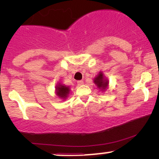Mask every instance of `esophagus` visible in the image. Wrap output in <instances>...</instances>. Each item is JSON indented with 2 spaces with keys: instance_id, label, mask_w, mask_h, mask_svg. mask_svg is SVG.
<instances>
[{
  "instance_id": "1",
  "label": "esophagus",
  "mask_w": 159,
  "mask_h": 159,
  "mask_svg": "<svg viewBox=\"0 0 159 159\" xmlns=\"http://www.w3.org/2000/svg\"><path fill=\"white\" fill-rule=\"evenodd\" d=\"M77 83H78V85H79V86L84 84V81H78Z\"/></svg>"
}]
</instances>
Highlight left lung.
<instances>
[{
	"label": "left lung",
	"instance_id": "left-lung-1",
	"mask_svg": "<svg viewBox=\"0 0 159 159\" xmlns=\"http://www.w3.org/2000/svg\"><path fill=\"white\" fill-rule=\"evenodd\" d=\"M94 83L97 86L98 88L101 89L102 90H105L107 88V85H108V81L105 79L103 75V73L101 72L95 78Z\"/></svg>",
	"mask_w": 159,
	"mask_h": 159
}]
</instances>
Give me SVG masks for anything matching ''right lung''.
<instances>
[{
	"label": "right lung",
	"instance_id": "obj_1",
	"mask_svg": "<svg viewBox=\"0 0 159 159\" xmlns=\"http://www.w3.org/2000/svg\"><path fill=\"white\" fill-rule=\"evenodd\" d=\"M69 87L66 86L62 85L61 84L56 86V93L57 95L61 98H66L68 96L69 93Z\"/></svg>",
	"mask_w": 159,
	"mask_h": 159
}]
</instances>
